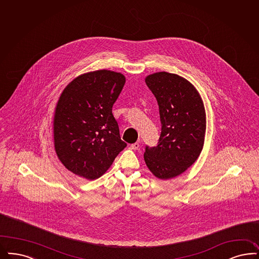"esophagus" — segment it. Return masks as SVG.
<instances>
[{"mask_svg": "<svg viewBox=\"0 0 259 259\" xmlns=\"http://www.w3.org/2000/svg\"><path fill=\"white\" fill-rule=\"evenodd\" d=\"M131 149L134 150V151L138 150V149H139V143L132 144V145H131Z\"/></svg>", "mask_w": 259, "mask_h": 259, "instance_id": "esophagus-1", "label": "esophagus"}]
</instances>
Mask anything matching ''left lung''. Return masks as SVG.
Masks as SVG:
<instances>
[{"instance_id":"obj_1","label":"left lung","mask_w":259,"mask_h":259,"mask_svg":"<svg viewBox=\"0 0 259 259\" xmlns=\"http://www.w3.org/2000/svg\"><path fill=\"white\" fill-rule=\"evenodd\" d=\"M159 106L161 134L156 147H146L144 160L159 180L185 172L200 156L204 143L206 114L201 95L189 80L157 72L145 77Z\"/></svg>"}]
</instances>
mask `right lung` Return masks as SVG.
Here are the masks:
<instances>
[{"mask_svg":"<svg viewBox=\"0 0 259 259\" xmlns=\"http://www.w3.org/2000/svg\"><path fill=\"white\" fill-rule=\"evenodd\" d=\"M125 82L123 74L103 69L79 75L62 91L54 115V145L70 172L99 179L125 148L112 114Z\"/></svg>","mask_w":259,"mask_h":259,"instance_id":"1","label":"right lung"}]
</instances>
